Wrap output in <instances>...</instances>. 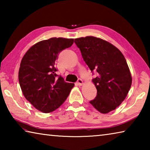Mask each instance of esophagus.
Returning <instances> with one entry per match:
<instances>
[{"label":"esophagus","mask_w":150,"mask_h":150,"mask_svg":"<svg viewBox=\"0 0 150 150\" xmlns=\"http://www.w3.org/2000/svg\"><path fill=\"white\" fill-rule=\"evenodd\" d=\"M77 84L79 85H82L83 84V80L81 79H78L77 80Z\"/></svg>","instance_id":"esophagus-1"}]
</instances>
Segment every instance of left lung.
Masks as SVG:
<instances>
[{
	"label": "left lung",
	"mask_w": 150,
	"mask_h": 150,
	"mask_svg": "<svg viewBox=\"0 0 150 150\" xmlns=\"http://www.w3.org/2000/svg\"><path fill=\"white\" fill-rule=\"evenodd\" d=\"M75 43L92 73H97L93 79L97 95L90 103L103 114L115 110L125 99L132 85L125 57L115 45L98 38H79Z\"/></svg>",
	"instance_id": "obj_1"
}]
</instances>
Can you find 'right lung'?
<instances>
[{
  "label": "right lung",
  "instance_id": "obj_1",
  "mask_svg": "<svg viewBox=\"0 0 150 150\" xmlns=\"http://www.w3.org/2000/svg\"><path fill=\"white\" fill-rule=\"evenodd\" d=\"M73 42V39L63 38L43 40L30 47L21 61L18 80L22 93L42 112H51L59 108L74 86L55 73L59 53L71 46Z\"/></svg>",
  "mask_w": 150,
  "mask_h": 150
}]
</instances>
